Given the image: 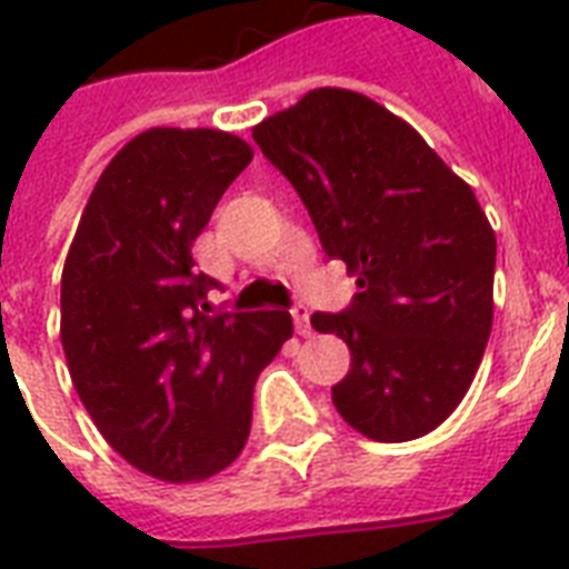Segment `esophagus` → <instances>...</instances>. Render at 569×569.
<instances>
[{
    "label": "esophagus",
    "mask_w": 569,
    "mask_h": 569,
    "mask_svg": "<svg viewBox=\"0 0 569 569\" xmlns=\"http://www.w3.org/2000/svg\"><path fill=\"white\" fill-rule=\"evenodd\" d=\"M292 321H295V330H298L301 337H310V333H312L310 310H307L303 303H295V307H292Z\"/></svg>",
    "instance_id": "1"
}]
</instances>
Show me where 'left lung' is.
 Masks as SVG:
<instances>
[{
  "label": "left lung",
  "mask_w": 569,
  "mask_h": 569,
  "mask_svg": "<svg viewBox=\"0 0 569 569\" xmlns=\"http://www.w3.org/2000/svg\"><path fill=\"white\" fill-rule=\"evenodd\" d=\"M253 141L360 286L348 310L310 319L351 348L339 416L378 442L425 437L467 396L493 328L485 209L410 123L346 88H316Z\"/></svg>",
  "instance_id": "left-lung-1"
}]
</instances>
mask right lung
I'll list each match as a JSON object with an SVG mask.
<instances>
[{"label": "right lung", "instance_id": "obj_1", "mask_svg": "<svg viewBox=\"0 0 569 569\" xmlns=\"http://www.w3.org/2000/svg\"><path fill=\"white\" fill-rule=\"evenodd\" d=\"M253 159L221 129L156 127L93 186L61 274V346L111 449L171 485L239 458L253 383L292 337L286 310L214 312L191 244Z\"/></svg>", "mask_w": 569, "mask_h": 569}]
</instances>
